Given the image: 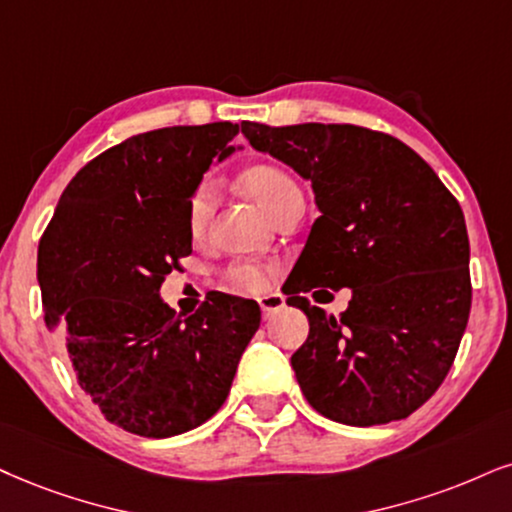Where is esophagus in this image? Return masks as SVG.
<instances>
[{"mask_svg": "<svg viewBox=\"0 0 512 512\" xmlns=\"http://www.w3.org/2000/svg\"><path fill=\"white\" fill-rule=\"evenodd\" d=\"M258 306H261L263 318H270V315L280 313L287 304H285V296L282 294H268V296H261V299H258Z\"/></svg>", "mask_w": 512, "mask_h": 512, "instance_id": "obj_1", "label": "esophagus"}]
</instances>
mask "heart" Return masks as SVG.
Returning <instances> with one entry per match:
<instances>
[{"label":"heart","instance_id":"heart-1","mask_svg":"<svg viewBox=\"0 0 512 512\" xmlns=\"http://www.w3.org/2000/svg\"><path fill=\"white\" fill-rule=\"evenodd\" d=\"M244 187L268 216H273L277 208L285 204L289 197L301 194L296 182L289 178L285 170L270 166V163H258V166H251L246 170ZM213 206H216V187L208 180L199 182V185L192 189V194H189L185 208L187 232L194 239H201L206 235L208 223H211L213 216ZM273 273V266L242 261L225 268V280L230 282L232 287L242 289V292H263V289L270 285V280H273Z\"/></svg>","mask_w":512,"mask_h":512}]
</instances>
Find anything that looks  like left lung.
<instances>
[{
	"instance_id": "obj_1",
	"label": "left lung",
	"mask_w": 512,
	"mask_h": 512,
	"mask_svg": "<svg viewBox=\"0 0 512 512\" xmlns=\"http://www.w3.org/2000/svg\"><path fill=\"white\" fill-rule=\"evenodd\" d=\"M242 132L311 180L320 208L287 289L311 323L292 356L306 401L353 427L408 418L449 375L468 325L470 242L456 197L387 132L251 121ZM313 286H351L350 308L334 319L311 307Z\"/></svg>"
}]
</instances>
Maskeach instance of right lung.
Wrapping results in <instances>:
<instances>
[{"label":"right lung","mask_w":512,"mask_h":512,"mask_svg":"<svg viewBox=\"0 0 512 512\" xmlns=\"http://www.w3.org/2000/svg\"><path fill=\"white\" fill-rule=\"evenodd\" d=\"M237 135L232 123L175 125L106 149L63 189L37 246L44 320L61 325L75 380L140 437H175L218 413L261 325L251 299L208 292L182 318L159 296L192 254L189 194Z\"/></svg>","instance_id":"add662e5"}]
</instances>
